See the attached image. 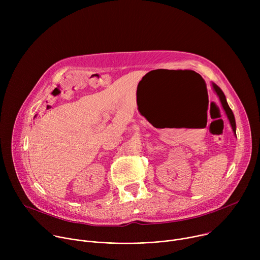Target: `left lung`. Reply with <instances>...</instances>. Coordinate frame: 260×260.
<instances>
[{
	"label": "left lung",
	"instance_id": "8db88e82",
	"mask_svg": "<svg viewBox=\"0 0 260 260\" xmlns=\"http://www.w3.org/2000/svg\"><path fill=\"white\" fill-rule=\"evenodd\" d=\"M212 86H213L214 91H215V92L217 93V95L219 96V100H220V102H221V105H222V107H223V109H224V111H225V113H226V115H228V118H229V120H230V122H231V125H232V127H233V131H234V133L236 134V119H235V116H234V113H233L232 109L230 108V106H229V104H228V102H226V98H225L223 91H222V90L220 89V87H218L215 83H212Z\"/></svg>",
	"mask_w": 260,
	"mask_h": 260
}]
</instances>
